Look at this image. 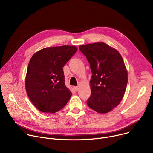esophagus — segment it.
Listing matches in <instances>:
<instances>
[{
    "label": "esophagus",
    "mask_w": 153,
    "mask_h": 153,
    "mask_svg": "<svg viewBox=\"0 0 153 153\" xmlns=\"http://www.w3.org/2000/svg\"><path fill=\"white\" fill-rule=\"evenodd\" d=\"M73 89H74L75 91H77L79 89V87L78 86H74L73 87Z\"/></svg>",
    "instance_id": "obj_1"
}]
</instances>
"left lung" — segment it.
I'll return each mask as SVG.
<instances>
[{"instance_id": "obj_1", "label": "left lung", "mask_w": 153, "mask_h": 153, "mask_svg": "<svg viewBox=\"0 0 153 153\" xmlns=\"http://www.w3.org/2000/svg\"><path fill=\"white\" fill-rule=\"evenodd\" d=\"M79 48L90 64L92 73L87 105L98 113H107L121 102L126 90L128 74L123 58L117 50L104 43Z\"/></svg>"}]
</instances>
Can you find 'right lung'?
I'll return each mask as SVG.
<instances>
[{"mask_svg": "<svg viewBox=\"0 0 153 153\" xmlns=\"http://www.w3.org/2000/svg\"><path fill=\"white\" fill-rule=\"evenodd\" d=\"M77 51L74 46L48 47L31 57L25 89L30 101L40 111L55 113L69 101L72 94L64 83L62 68Z\"/></svg>", "mask_w": 153, "mask_h": 153, "instance_id": "add662e5", "label": "right lung"}]
</instances>
